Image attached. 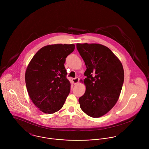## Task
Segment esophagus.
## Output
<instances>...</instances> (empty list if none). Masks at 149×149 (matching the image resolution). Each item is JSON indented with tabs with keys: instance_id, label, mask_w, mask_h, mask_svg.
I'll use <instances>...</instances> for the list:
<instances>
[{
	"instance_id": "obj_1",
	"label": "esophagus",
	"mask_w": 149,
	"mask_h": 149,
	"mask_svg": "<svg viewBox=\"0 0 149 149\" xmlns=\"http://www.w3.org/2000/svg\"><path fill=\"white\" fill-rule=\"evenodd\" d=\"M72 82H73V83L74 84V85H76V84H77L79 83V79L78 77H76V78L72 79Z\"/></svg>"
}]
</instances>
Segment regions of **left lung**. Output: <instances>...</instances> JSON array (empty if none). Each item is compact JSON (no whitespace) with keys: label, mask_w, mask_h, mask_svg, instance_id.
I'll return each instance as SVG.
<instances>
[{"label":"left lung","mask_w":149,"mask_h":149,"mask_svg":"<svg viewBox=\"0 0 149 149\" xmlns=\"http://www.w3.org/2000/svg\"><path fill=\"white\" fill-rule=\"evenodd\" d=\"M86 69L85 93L79 98L81 109L88 116L99 118L116 103L124 82V70L118 58L98 43H77Z\"/></svg>","instance_id":"left-lung-1"}]
</instances>
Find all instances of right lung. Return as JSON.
Returning <instances> with one entry per match:
<instances>
[{
    "label": "right lung",
    "instance_id": "right-lung-1",
    "mask_svg": "<svg viewBox=\"0 0 149 149\" xmlns=\"http://www.w3.org/2000/svg\"><path fill=\"white\" fill-rule=\"evenodd\" d=\"M74 44L45 46L34 56L28 65L25 81L29 95L40 111L53 113L64 105L70 92L64 64L73 52Z\"/></svg>",
    "mask_w": 149,
    "mask_h": 149
}]
</instances>
